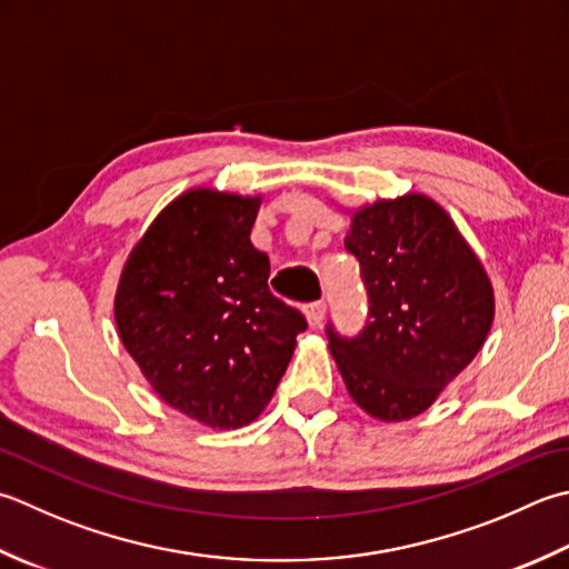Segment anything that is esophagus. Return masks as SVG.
I'll return each instance as SVG.
<instances>
[{"label":"esophagus","mask_w":569,"mask_h":569,"mask_svg":"<svg viewBox=\"0 0 569 569\" xmlns=\"http://www.w3.org/2000/svg\"><path fill=\"white\" fill-rule=\"evenodd\" d=\"M326 313H328V306L322 303V300H316V303H308L306 306V318L313 328H320L322 320H326Z\"/></svg>","instance_id":"esophagus-1"}]
</instances>
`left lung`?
Listing matches in <instances>:
<instances>
[{"label": "left lung", "instance_id": "left-lung-1", "mask_svg": "<svg viewBox=\"0 0 569 569\" xmlns=\"http://www.w3.org/2000/svg\"><path fill=\"white\" fill-rule=\"evenodd\" d=\"M345 249L370 296L358 338L328 326L345 387L375 419L419 417L483 348L491 278L443 207L419 192L355 209Z\"/></svg>", "mask_w": 569, "mask_h": 569}]
</instances>
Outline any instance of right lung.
<instances>
[{"instance_id": "add662e5", "label": "right lung", "mask_w": 569, "mask_h": 569, "mask_svg": "<svg viewBox=\"0 0 569 569\" xmlns=\"http://www.w3.org/2000/svg\"><path fill=\"white\" fill-rule=\"evenodd\" d=\"M261 197L187 189L122 266L118 336L162 402L211 429L247 427L271 402L308 328L269 291L251 243Z\"/></svg>"}]
</instances>
